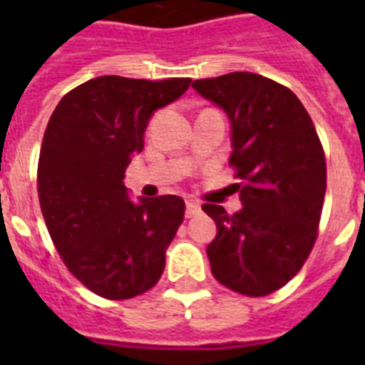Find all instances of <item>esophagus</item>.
<instances>
[{
	"mask_svg": "<svg viewBox=\"0 0 365 365\" xmlns=\"http://www.w3.org/2000/svg\"><path fill=\"white\" fill-rule=\"evenodd\" d=\"M199 212H200V206L197 205V202H193V200H187V205H185V216L193 217L197 216Z\"/></svg>",
	"mask_w": 365,
	"mask_h": 365,
	"instance_id": "34e87169",
	"label": "esophagus"
}]
</instances>
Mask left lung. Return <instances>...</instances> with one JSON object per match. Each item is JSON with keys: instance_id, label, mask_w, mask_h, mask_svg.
Segmentation results:
<instances>
[{"instance_id": "left-lung-1", "label": "left lung", "mask_w": 365, "mask_h": 365, "mask_svg": "<svg viewBox=\"0 0 365 365\" xmlns=\"http://www.w3.org/2000/svg\"><path fill=\"white\" fill-rule=\"evenodd\" d=\"M191 87L231 121L233 193L242 208L202 205L217 235L206 248L212 274L237 294L263 297L301 271L318 237L326 155L299 98L250 71L197 79Z\"/></svg>"}]
</instances>
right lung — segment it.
Wrapping results in <instances>:
<instances>
[{
	"instance_id": "right-lung-1",
	"label": "right lung",
	"mask_w": 365,
	"mask_h": 365,
	"mask_svg": "<svg viewBox=\"0 0 365 365\" xmlns=\"http://www.w3.org/2000/svg\"><path fill=\"white\" fill-rule=\"evenodd\" d=\"M189 83L94 77L66 94L48 119L37 165L43 217L68 271L100 297L145 294L165 271L185 202L160 195L134 205L123 178L143 149L149 117Z\"/></svg>"
}]
</instances>
